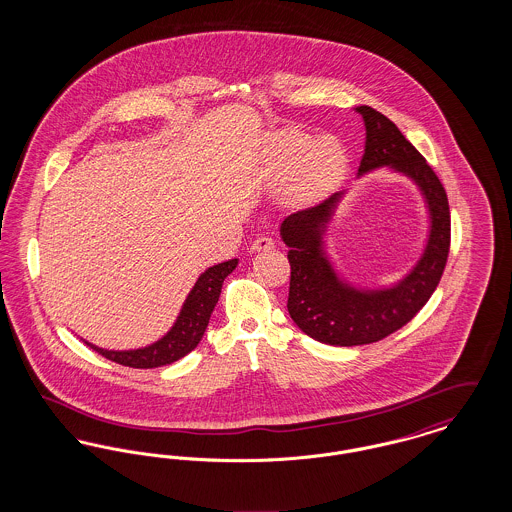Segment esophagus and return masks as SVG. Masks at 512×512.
<instances>
[{
    "label": "esophagus",
    "instance_id": "1",
    "mask_svg": "<svg viewBox=\"0 0 512 512\" xmlns=\"http://www.w3.org/2000/svg\"><path fill=\"white\" fill-rule=\"evenodd\" d=\"M272 247H274V240L268 238V236H261V238H257V240L251 244V251H253V253H259V251H267V249H272Z\"/></svg>",
    "mask_w": 512,
    "mask_h": 512
}]
</instances>
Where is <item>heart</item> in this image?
<instances>
[{"label": "heart", "instance_id": "b5f03b06", "mask_svg": "<svg viewBox=\"0 0 512 512\" xmlns=\"http://www.w3.org/2000/svg\"><path fill=\"white\" fill-rule=\"evenodd\" d=\"M347 165V149L332 134L311 142L301 132H278L268 142V174L276 182L290 180L286 197L292 205H315L340 184Z\"/></svg>", "mask_w": 512, "mask_h": 512}]
</instances>
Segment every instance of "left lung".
I'll return each mask as SVG.
<instances>
[{"label":"left lung","mask_w":512,"mask_h":512,"mask_svg":"<svg viewBox=\"0 0 512 512\" xmlns=\"http://www.w3.org/2000/svg\"><path fill=\"white\" fill-rule=\"evenodd\" d=\"M357 111L366 128L357 176L388 167L413 180L428 211V236L418 261L403 278L390 286L361 288L341 276L326 247L330 222L347 192L282 220L280 236L290 247L292 267L288 313L309 338L340 347L384 340L405 326L438 288L451 240L449 203L436 172L388 117L368 105Z\"/></svg>","instance_id":"left-lung-1"}]
</instances>
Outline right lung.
Instances as JSON below:
<instances>
[{"instance_id":"obj_1","label":"right lung","mask_w":512,"mask_h":512,"mask_svg":"<svg viewBox=\"0 0 512 512\" xmlns=\"http://www.w3.org/2000/svg\"><path fill=\"white\" fill-rule=\"evenodd\" d=\"M238 267V259H230L209 267L199 274L195 280L194 288L188 293L178 317L174 320L171 330L153 343L138 349H103L90 341V345L99 355L119 365L132 366V368H157V366L171 365L174 361L186 357L194 351L197 343L203 338L211 313L219 301L220 290L224 278Z\"/></svg>"}]
</instances>
